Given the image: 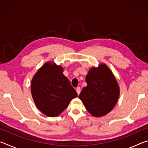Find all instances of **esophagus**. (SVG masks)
Masks as SVG:
<instances>
[{
	"label": "esophagus",
	"instance_id": "esophagus-1",
	"mask_svg": "<svg viewBox=\"0 0 148 148\" xmlns=\"http://www.w3.org/2000/svg\"><path fill=\"white\" fill-rule=\"evenodd\" d=\"M80 91H81V88H80L79 87H77L76 88V92H77V95H79Z\"/></svg>",
	"mask_w": 148,
	"mask_h": 148
}]
</instances>
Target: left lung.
I'll return each mask as SVG.
<instances>
[{
	"mask_svg": "<svg viewBox=\"0 0 148 148\" xmlns=\"http://www.w3.org/2000/svg\"><path fill=\"white\" fill-rule=\"evenodd\" d=\"M87 86L79 95L86 110L96 117L111 112L120 94L119 86L111 70L106 64L92 67L86 77Z\"/></svg>",
	"mask_w": 148,
	"mask_h": 148,
	"instance_id": "left-lung-1",
	"label": "left lung"
}]
</instances>
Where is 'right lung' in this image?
<instances>
[{
	"instance_id": "obj_1",
	"label": "right lung",
	"mask_w": 148,
	"mask_h": 148,
	"mask_svg": "<svg viewBox=\"0 0 148 148\" xmlns=\"http://www.w3.org/2000/svg\"><path fill=\"white\" fill-rule=\"evenodd\" d=\"M63 68L55 62H46L34 75L31 94L36 107L42 114L54 117L59 116L77 97Z\"/></svg>"
}]
</instances>
